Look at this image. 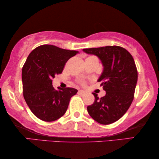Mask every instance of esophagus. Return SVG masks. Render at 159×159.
<instances>
[{
  "mask_svg": "<svg viewBox=\"0 0 159 159\" xmlns=\"http://www.w3.org/2000/svg\"><path fill=\"white\" fill-rule=\"evenodd\" d=\"M79 94L80 95H84L86 93V92L84 90H79Z\"/></svg>",
  "mask_w": 159,
  "mask_h": 159,
  "instance_id": "1",
  "label": "esophagus"
}]
</instances>
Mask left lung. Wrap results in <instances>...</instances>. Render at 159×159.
<instances>
[{
	"label": "left lung",
	"instance_id": "1",
	"mask_svg": "<svg viewBox=\"0 0 159 159\" xmlns=\"http://www.w3.org/2000/svg\"><path fill=\"white\" fill-rule=\"evenodd\" d=\"M99 58L103 70L98 82H101L105 96L99 98L93 93L95 101L88 106V114L101 125H110L127 112L134 98L138 71L134 58L124 48L116 45L82 50Z\"/></svg>",
	"mask_w": 159,
	"mask_h": 159
}]
</instances>
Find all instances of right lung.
<instances>
[{"label":"right lung","instance_id":"right-lung-1","mask_svg":"<svg viewBox=\"0 0 159 159\" xmlns=\"http://www.w3.org/2000/svg\"><path fill=\"white\" fill-rule=\"evenodd\" d=\"M78 51L43 45L34 49L21 72L23 95L31 111L45 121L57 120L66 113L71 98L77 93L71 88L56 90L52 79L61 74L64 65Z\"/></svg>","mask_w":159,"mask_h":159}]
</instances>
